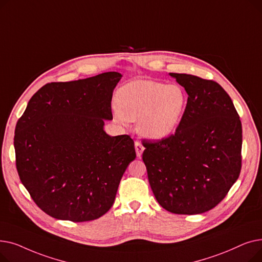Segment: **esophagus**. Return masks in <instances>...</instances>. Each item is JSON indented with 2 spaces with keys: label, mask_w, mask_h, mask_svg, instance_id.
Segmentation results:
<instances>
[{
  "label": "esophagus",
  "mask_w": 262,
  "mask_h": 262,
  "mask_svg": "<svg viewBox=\"0 0 262 262\" xmlns=\"http://www.w3.org/2000/svg\"><path fill=\"white\" fill-rule=\"evenodd\" d=\"M135 148H136V154H137V157L138 158H141L142 156V153H143V145L139 142V141H136L135 142Z\"/></svg>",
  "instance_id": "obj_1"
}]
</instances>
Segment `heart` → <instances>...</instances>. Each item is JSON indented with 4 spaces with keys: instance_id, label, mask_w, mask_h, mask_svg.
Returning <instances> with one entry per match:
<instances>
[{
    "instance_id": "obj_1",
    "label": "heart",
    "mask_w": 262,
    "mask_h": 262,
    "mask_svg": "<svg viewBox=\"0 0 262 262\" xmlns=\"http://www.w3.org/2000/svg\"><path fill=\"white\" fill-rule=\"evenodd\" d=\"M118 120L139 121L138 130L144 138H167L180 123L187 104L182 87L139 79L124 85L118 93Z\"/></svg>"
}]
</instances>
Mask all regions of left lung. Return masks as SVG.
<instances>
[{"label": "left lung", "mask_w": 262, "mask_h": 262, "mask_svg": "<svg viewBox=\"0 0 262 262\" xmlns=\"http://www.w3.org/2000/svg\"><path fill=\"white\" fill-rule=\"evenodd\" d=\"M188 94L175 134L143 140L148 183L162 208L199 214L221 202L241 171L242 125L227 92L213 80L170 73Z\"/></svg>", "instance_id": "left-lung-1"}]
</instances>
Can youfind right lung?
Segmentation results:
<instances>
[{
	"label": "right lung",
	"mask_w": 262,
	"mask_h": 262,
	"mask_svg": "<svg viewBox=\"0 0 262 262\" xmlns=\"http://www.w3.org/2000/svg\"><path fill=\"white\" fill-rule=\"evenodd\" d=\"M122 77L106 72L50 82L30 100L15 130L21 183L49 215L86 222L105 214L136 158L128 135L104 130L113 120V92Z\"/></svg>",
	"instance_id": "add662e5"
}]
</instances>
